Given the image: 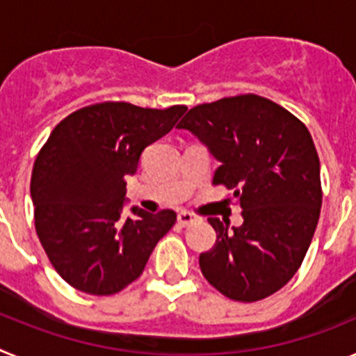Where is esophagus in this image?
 <instances>
[{"label":"esophagus","instance_id":"esophagus-1","mask_svg":"<svg viewBox=\"0 0 356 356\" xmlns=\"http://www.w3.org/2000/svg\"><path fill=\"white\" fill-rule=\"evenodd\" d=\"M196 222H200V217L194 216V213L191 212H180L178 213V225L180 226H191V225H196Z\"/></svg>","mask_w":356,"mask_h":356}]
</instances>
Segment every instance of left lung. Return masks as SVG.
Returning a JSON list of instances; mask_svg holds the SVG:
<instances>
[{
	"label": "left lung",
	"mask_w": 356,
	"mask_h": 356,
	"mask_svg": "<svg viewBox=\"0 0 356 356\" xmlns=\"http://www.w3.org/2000/svg\"><path fill=\"white\" fill-rule=\"evenodd\" d=\"M178 128L193 131L221 165L213 185L234 188L244 222L209 217L216 244L200 254L212 287L242 303L289 284L312 242L323 188L312 135L278 103L257 96L222 97L187 112Z\"/></svg>",
	"instance_id": "1"
}]
</instances>
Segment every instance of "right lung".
<instances>
[{"label":"right lung","instance_id":"right-lung-1","mask_svg":"<svg viewBox=\"0 0 356 356\" xmlns=\"http://www.w3.org/2000/svg\"><path fill=\"white\" fill-rule=\"evenodd\" d=\"M185 110L96 103L62 119L40 147L30 185L35 232L71 287L110 296L143 275L176 213L134 207V217L124 219L127 176L137 172L143 151L169 134Z\"/></svg>","mask_w":356,"mask_h":356}]
</instances>
